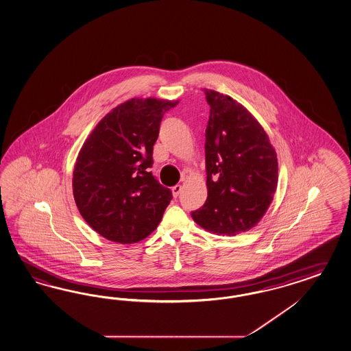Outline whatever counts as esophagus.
I'll return each instance as SVG.
<instances>
[{
    "label": "esophagus",
    "mask_w": 351,
    "mask_h": 351,
    "mask_svg": "<svg viewBox=\"0 0 351 351\" xmlns=\"http://www.w3.org/2000/svg\"><path fill=\"white\" fill-rule=\"evenodd\" d=\"M180 191H182V186H180V184H177V186H174V187L171 189V192H173V196H174V197H178V196H180Z\"/></svg>",
    "instance_id": "34e87169"
}]
</instances>
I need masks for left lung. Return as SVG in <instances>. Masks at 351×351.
I'll use <instances>...</instances> for the list:
<instances>
[{"instance_id":"1","label":"left lung","mask_w":351,"mask_h":351,"mask_svg":"<svg viewBox=\"0 0 351 351\" xmlns=\"http://www.w3.org/2000/svg\"><path fill=\"white\" fill-rule=\"evenodd\" d=\"M207 199L191 215L210 233L237 235L256 226L278 189V155L251 112L229 95L204 89Z\"/></svg>"}]
</instances>
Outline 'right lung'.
<instances>
[{"instance_id": "obj_1", "label": "right lung", "mask_w": 351, "mask_h": 351, "mask_svg": "<svg viewBox=\"0 0 351 351\" xmlns=\"http://www.w3.org/2000/svg\"><path fill=\"white\" fill-rule=\"evenodd\" d=\"M178 101L127 100L101 118L82 145L72 177L73 198L84 220L106 239L143 241L171 204V189L150 168L162 116Z\"/></svg>"}]
</instances>
